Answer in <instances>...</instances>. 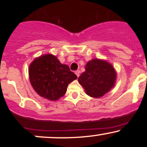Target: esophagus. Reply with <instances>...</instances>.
Here are the masks:
<instances>
[{
  "instance_id": "34e87169",
  "label": "esophagus",
  "mask_w": 147,
  "mask_h": 147,
  "mask_svg": "<svg viewBox=\"0 0 147 147\" xmlns=\"http://www.w3.org/2000/svg\"><path fill=\"white\" fill-rule=\"evenodd\" d=\"M79 73H80V71H79V70H77V71H75V74L77 77H79Z\"/></svg>"
}]
</instances>
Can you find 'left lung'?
I'll list each match as a JSON object with an SVG mask.
<instances>
[{"instance_id": "left-lung-1", "label": "left lung", "mask_w": 147, "mask_h": 147, "mask_svg": "<svg viewBox=\"0 0 147 147\" xmlns=\"http://www.w3.org/2000/svg\"><path fill=\"white\" fill-rule=\"evenodd\" d=\"M85 69L78 81L90 97H102L114 86L117 77L115 70L106 61L94 59L88 62Z\"/></svg>"}]
</instances>
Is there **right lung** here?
Segmentation results:
<instances>
[{
    "instance_id": "obj_1",
    "label": "right lung",
    "mask_w": 147,
    "mask_h": 147,
    "mask_svg": "<svg viewBox=\"0 0 147 147\" xmlns=\"http://www.w3.org/2000/svg\"><path fill=\"white\" fill-rule=\"evenodd\" d=\"M33 88L41 97L57 101L65 95L68 85L77 78L67 65L60 63L51 54L36 58L29 67Z\"/></svg>"
}]
</instances>
